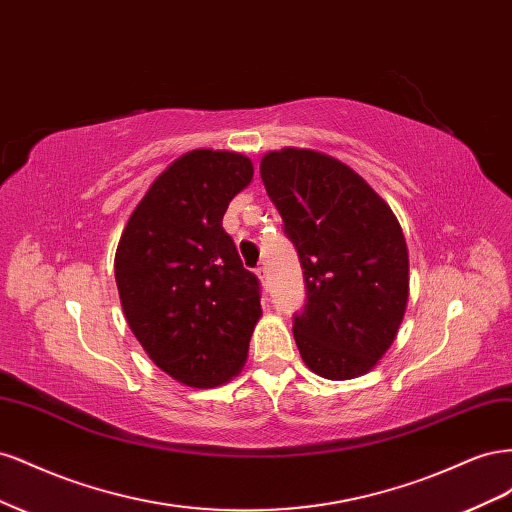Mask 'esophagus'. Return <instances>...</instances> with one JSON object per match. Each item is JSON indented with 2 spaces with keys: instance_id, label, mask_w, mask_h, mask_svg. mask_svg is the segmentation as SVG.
<instances>
[{
  "instance_id": "1",
  "label": "esophagus",
  "mask_w": 512,
  "mask_h": 512,
  "mask_svg": "<svg viewBox=\"0 0 512 512\" xmlns=\"http://www.w3.org/2000/svg\"><path fill=\"white\" fill-rule=\"evenodd\" d=\"M256 275H258V280H260L262 286H269V275H267V269H265V267H258V269H256Z\"/></svg>"
}]
</instances>
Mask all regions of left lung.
Returning <instances> with one entry per match:
<instances>
[{
    "label": "left lung",
    "instance_id": "8db88e82",
    "mask_svg": "<svg viewBox=\"0 0 512 512\" xmlns=\"http://www.w3.org/2000/svg\"><path fill=\"white\" fill-rule=\"evenodd\" d=\"M260 177L297 247L307 303L292 333L305 365L327 380L367 374L391 348L410 294L404 232L350 166L286 147Z\"/></svg>",
    "mask_w": 512,
    "mask_h": 512
}]
</instances>
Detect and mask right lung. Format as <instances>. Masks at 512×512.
<instances>
[{
    "label": "right lung",
    "instance_id": "add662e5",
    "mask_svg": "<svg viewBox=\"0 0 512 512\" xmlns=\"http://www.w3.org/2000/svg\"><path fill=\"white\" fill-rule=\"evenodd\" d=\"M252 177L241 153H183L151 183L117 245L115 280L134 337L194 389L239 374L262 316L258 277L222 228L228 203Z\"/></svg>",
    "mask_w": 512,
    "mask_h": 512
}]
</instances>
